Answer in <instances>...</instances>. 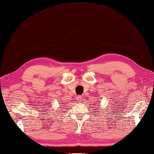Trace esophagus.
<instances>
[{
	"label": "esophagus",
	"instance_id": "obj_1",
	"mask_svg": "<svg viewBox=\"0 0 154 154\" xmlns=\"http://www.w3.org/2000/svg\"><path fill=\"white\" fill-rule=\"evenodd\" d=\"M76 100H77V101L78 102H82V97L81 96H77L76 97Z\"/></svg>",
	"mask_w": 154,
	"mask_h": 154
}]
</instances>
